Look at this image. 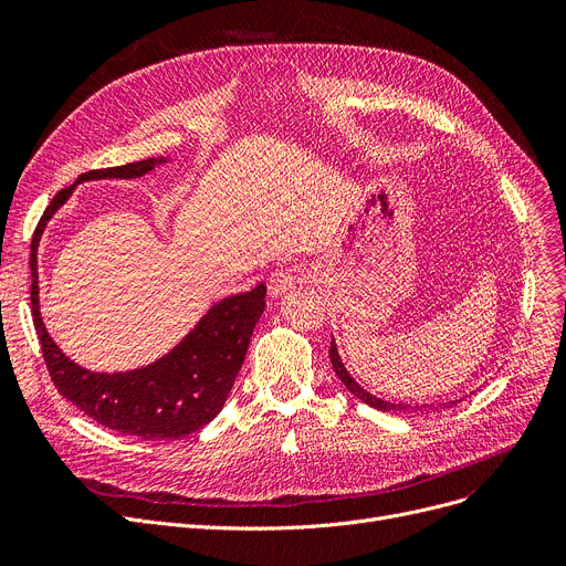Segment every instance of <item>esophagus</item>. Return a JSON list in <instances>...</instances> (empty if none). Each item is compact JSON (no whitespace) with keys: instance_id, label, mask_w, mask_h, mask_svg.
<instances>
[{"instance_id":"obj_1","label":"esophagus","mask_w":566,"mask_h":566,"mask_svg":"<svg viewBox=\"0 0 566 566\" xmlns=\"http://www.w3.org/2000/svg\"><path fill=\"white\" fill-rule=\"evenodd\" d=\"M301 282V271L298 268H280L271 277H268V291H271L273 298H280V295L293 291V286Z\"/></svg>"}]
</instances>
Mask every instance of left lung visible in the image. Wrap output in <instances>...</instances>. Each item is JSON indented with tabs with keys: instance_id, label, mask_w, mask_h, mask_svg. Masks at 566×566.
Listing matches in <instances>:
<instances>
[{
	"instance_id": "obj_1",
	"label": "left lung",
	"mask_w": 566,
	"mask_h": 566,
	"mask_svg": "<svg viewBox=\"0 0 566 566\" xmlns=\"http://www.w3.org/2000/svg\"><path fill=\"white\" fill-rule=\"evenodd\" d=\"M331 360H333V369H335V374L339 376V380L346 385V388L350 390V395H355L358 397L360 401H365V403H369L371 408H378V410H385V412H397V410H429V408H433V406H408V403H390V401H382V399H378V397H374V395H369L367 390H363L358 382H355L350 376H348V371L344 369V365H342V360H339V353H337V346H335V339H333V344H331ZM452 403H457V401H452Z\"/></svg>"
}]
</instances>
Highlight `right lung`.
Listing matches in <instances>:
<instances>
[{"label": "right lung", "instance_id": "1", "mask_svg": "<svg viewBox=\"0 0 566 566\" xmlns=\"http://www.w3.org/2000/svg\"><path fill=\"white\" fill-rule=\"evenodd\" d=\"M163 158H148L122 167L92 169L77 178H135L151 171ZM75 186L59 190L32 235V314L41 353L59 395H64L94 422L144 440H176L195 433L222 410L233 380L241 371L250 337L265 307V284L248 293L229 295L211 307L197 328L165 358L126 374H94L71 363L45 333L39 312L36 248L45 222Z\"/></svg>", "mask_w": 566, "mask_h": 566}]
</instances>
